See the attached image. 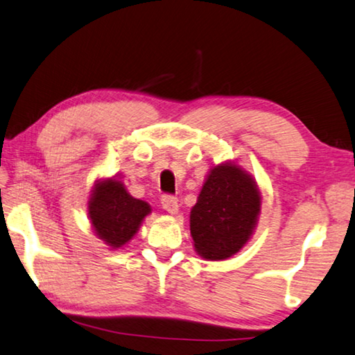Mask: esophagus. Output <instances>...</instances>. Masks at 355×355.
<instances>
[{"mask_svg":"<svg viewBox=\"0 0 355 355\" xmlns=\"http://www.w3.org/2000/svg\"><path fill=\"white\" fill-rule=\"evenodd\" d=\"M161 205H162V208H164L167 213H172V215H173V213L178 211V199L175 198V196L162 194Z\"/></svg>","mask_w":355,"mask_h":355,"instance_id":"1","label":"esophagus"}]
</instances>
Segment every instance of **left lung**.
I'll return each instance as SVG.
<instances>
[{
    "label": "left lung",
    "mask_w": 355,
    "mask_h": 355,
    "mask_svg": "<svg viewBox=\"0 0 355 355\" xmlns=\"http://www.w3.org/2000/svg\"><path fill=\"white\" fill-rule=\"evenodd\" d=\"M261 196L252 178L232 164L216 166L191 210V235L202 257L219 261L240 251L254 229Z\"/></svg>",
    "instance_id": "left-lung-1"
}]
</instances>
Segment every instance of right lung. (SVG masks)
Masks as SVG:
<instances>
[{"label":"right lung","mask_w":355,"mask_h":355,"mask_svg":"<svg viewBox=\"0 0 355 355\" xmlns=\"http://www.w3.org/2000/svg\"><path fill=\"white\" fill-rule=\"evenodd\" d=\"M88 211L99 239L120 248L134 237L142 219L151 210L147 202L129 196L121 182L105 180L93 191Z\"/></svg>","instance_id":"add662e5"}]
</instances>
